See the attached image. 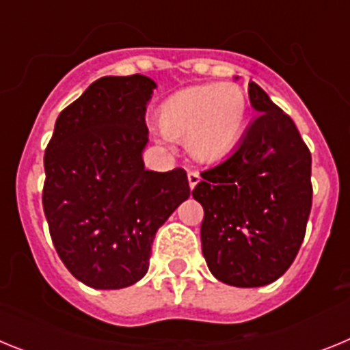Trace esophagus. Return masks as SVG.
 <instances>
[{"label": "esophagus", "mask_w": 350, "mask_h": 350, "mask_svg": "<svg viewBox=\"0 0 350 350\" xmlns=\"http://www.w3.org/2000/svg\"><path fill=\"white\" fill-rule=\"evenodd\" d=\"M187 180H189L191 189H194L198 182L202 180V177H200V173H198L196 170H189V172H187Z\"/></svg>", "instance_id": "obj_1"}]
</instances>
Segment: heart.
Returning <instances> with one entry per match:
<instances>
[{
  "label": "heart",
  "instance_id": "b5f03b06",
  "mask_svg": "<svg viewBox=\"0 0 350 350\" xmlns=\"http://www.w3.org/2000/svg\"><path fill=\"white\" fill-rule=\"evenodd\" d=\"M249 100L231 82L194 85L173 94L157 110L165 137L184 138V147L200 161H217L238 144L245 128Z\"/></svg>",
  "mask_w": 350,
  "mask_h": 350
}]
</instances>
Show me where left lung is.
I'll return each mask as SVG.
<instances>
[{
  "mask_svg": "<svg viewBox=\"0 0 350 350\" xmlns=\"http://www.w3.org/2000/svg\"><path fill=\"white\" fill-rule=\"evenodd\" d=\"M259 116L230 157L202 172V250L217 280L237 287L275 282L301 247L312 208V156L287 113L256 82Z\"/></svg>",
  "mask_w": 350,
  "mask_h": 350,
  "instance_id": "8db88e82",
  "label": "left lung"
}]
</instances>
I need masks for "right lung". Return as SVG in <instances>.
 <instances>
[{
    "mask_svg": "<svg viewBox=\"0 0 350 350\" xmlns=\"http://www.w3.org/2000/svg\"><path fill=\"white\" fill-rule=\"evenodd\" d=\"M156 82L103 77L68 105L45 148L43 212L70 273L122 289L147 273L156 231L189 198L187 173L145 170V110Z\"/></svg>",
    "mask_w": 350,
    "mask_h": 350,
    "instance_id": "1",
    "label": "right lung"
}]
</instances>
